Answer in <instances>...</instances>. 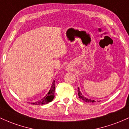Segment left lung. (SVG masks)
<instances>
[{
	"label": "left lung",
	"mask_w": 129,
	"mask_h": 129,
	"mask_svg": "<svg viewBox=\"0 0 129 129\" xmlns=\"http://www.w3.org/2000/svg\"><path fill=\"white\" fill-rule=\"evenodd\" d=\"M78 96H79V98H80L81 100H83L84 102H95V100H91V99H87L86 98V97H84V96L83 95L81 94V92H80V89H79V87L78 88ZM100 102V101H99Z\"/></svg>",
	"instance_id": "1"
}]
</instances>
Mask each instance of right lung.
Masks as SVG:
<instances>
[{"label": "right lung", "instance_id": "add662e5", "mask_svg": "<svg viewBox=\"0 0 129 129\" xmlns=\"http://www.w3.org/2000/svg\"><path fill=\"white\" fill-rule=\"evenodd\" d=\"M54 92H55V81L54 80L53 83H52L51 87L50 90L48 92V94L42 99L41 100H39L37 102H35L34 103H30L31 104L33 105H44L48 104L53 101V100L54 98Z\"/></svg>", "mask_w": 129, "mask_h": 129}]
</instances>
